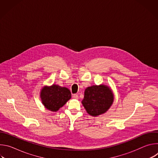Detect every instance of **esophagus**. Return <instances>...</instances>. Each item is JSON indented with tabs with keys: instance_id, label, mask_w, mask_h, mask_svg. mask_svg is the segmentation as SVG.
Listing matches in <instances>:
<instances>
[{
	"instance_id": "1",
	"label": "esophagus",
	"mask_w": 158,
	"mask_h": 158,
	"mask_svg": "<svg viewBox=\"0 0 158 158\" xmlns=\"http://www.w3.org/2000/svg\"><path fill=\"white\" fill-rule=\"evenodd\" d=\"M73 98L75 99H79V96H78V94H74V95H73Z\"/></svg>"
}]
</instances>
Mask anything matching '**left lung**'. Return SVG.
<instances>
[{"label": "left lung", "instance_id": "8db88e82", "mask_svg": "<svg viewBox=\"0 0 158 158\" xmlns=\"http://www.w3.org/2000/svg\"><path fill=\"white\" fill-rule=\"evenodd\" d=\"M114 99V95L110 87L102 84L87 87L82 104L89 115L97 117L109 109Z\"/></svg>", "mask_w": 158, "mask_h": 158}]
</instances>
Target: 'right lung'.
<instances>
[{"mask_svg":"<svg viewBox=\"0 0 158 158\" xmlns=\"http://www.w3.org/2000/svg\"><path fill=\"white\" fill-rule=\"evenodd\" d=\"M40 98L45 108L52 112H57L71 98V93L68 88L52 84L42 87Z\"/></svg>","mask_w":158,"mask_h":158,"instance_id":"right-lung-1","label":"right lung"}]
</instances>
